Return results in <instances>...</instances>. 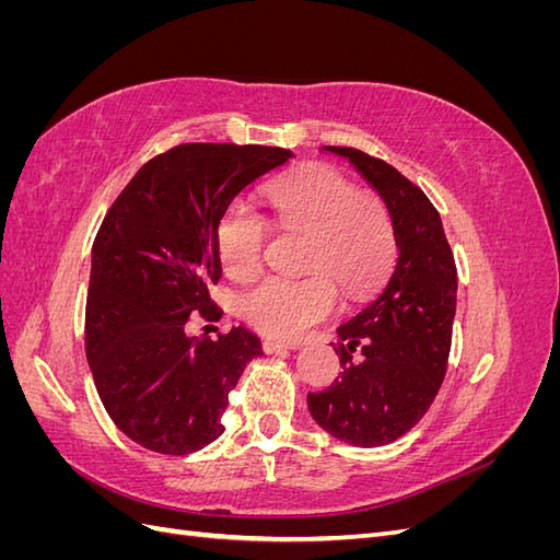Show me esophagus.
I'll return each instance as SVG.
<instances>
[{
	"label": "esophagus",
	"mask_w": 560,
	"mask_h": 560,
	"mask_svg": "<svg viewBox=\"0 0 560 560\" xmlns=\"http://www.w3.org/2000/svg\"><path fill=\"white\" fill-rule=\"evenodd\" d=\"M287 350H290V346H287V343L270 341V338H266V341H264V352L266 354H280V352H287Z\"/></svg>",
	"instance_id": "esophagus-1"
}]
</instances>
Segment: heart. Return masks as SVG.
<instances>
[{
	"instance_id": "1",
	"label": "heart",
	"mask_w": 560,
	"mask_h": 560,
	"mask_svg": "<svg viewBox=\"0 0 560 560\" xmlns=\"http://www.w3.org/2000/svg\"><path fill=\"white\" fill-rule=\"evenodd\" d=\"M276 224L311 235L303 280L266 278L243 299V315L266 336L294 341L334 313L341 287L360 299L387 278L397 257L393 217L385 202L362 194L331 167H303L270 184ZM270 226L245 202H233L217 226V252L233 280L261 270Z\"/></svg>"
}]
</instances>
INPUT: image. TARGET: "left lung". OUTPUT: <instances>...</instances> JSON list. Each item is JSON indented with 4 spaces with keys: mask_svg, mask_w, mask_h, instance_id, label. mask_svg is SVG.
Listing matches in <instances>:
<instances>
[{
    "mask_svg": "<svg viewBox=\"0 0 560 560\" xmlns=\"http://www.w3.org/2000/svg\"><path fill=\"white\" fill-rule=\"evenodd\" d=\"M346 159L393 217L397 264L381 294L336 329L343 374L308 393L317 425L346 444H393L428 413L446 376L457 273L442 217L393 165L350 147H325ZM361 352L353 360V350Z\"/></svg>",
    "mask_w": 560,
    "mask_h": 560,
    "instance_id": "obj_1",
    "label": "left lung"
}]
</instances>
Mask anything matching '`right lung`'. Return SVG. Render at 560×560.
<instances>
[{
	"label": "right lung",
	"instance_id": "1",
	"mask_svg": "<svg viewBox=\"0 0 560 560\" xmlns=\"http://www.w3.org/2000/svg\"><path fill=\"white\" fill-rule=\"evenodd\" d=\"M294 154L259 144H179L144 163L114 200L91 252L86 358L114 425L135 444L189 455L222 436L229 393L264 354L233 327L189 336L217 317L219 219L233 198Z\"/></svg>",
	"mask_w": 560,
	"mask_h": 560
}]
</instances>
